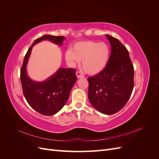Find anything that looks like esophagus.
<instances>
[{
  "label": "esophagus",
  "instance_id": "1",
  "mask_svg": "<svg viewBox=\"0 0 159 159\" xmlns=\"http://www.w3.org/2000/svg\"><path fill=\"white\" fill-rule=\"evenodd\" d=\"M76 75H77V78H84V75L81 74L80 71H77L76 72Z\"/></svg>",
  "mask_w": 159,
  "mask_h": 159
}]
</instances>
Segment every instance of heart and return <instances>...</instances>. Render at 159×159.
<instances>
[{
    "label": "heart",
    "instance_id": "heart-1",
    "mask_svg": "<svg viewBox=\"0 0 159 159\" xmlns=\"http://www.w3.org/2000/svg\"><path fill=\"white\" fill-rule=\"evenodd\" d=\"M110 50L104 42L83 41L77 42L72 50L66 51V60L71 66H75L82 61V68L90 75L102 71L109 60Z\"/></svg>",
    "mask_w": 159,
    "mask_h": 159
}]
</instances>
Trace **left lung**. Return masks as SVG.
I'll return each instance as SVG.
<instances>
[{"mask_svg":"<svg viewBox=\"0 0 159 159\" xmlns=\"http://www.w3.org/2000/svg\"><path fill=\"white\" fill-rule=\"evenodd\" d=\"M111 55L106 67L88 78V98L91 105L105 115L117 113L127 103L134 85V68L129 52L120 41L106 35Z\"/></svg>","mask_w":159,"mask_h":159,"instance_id":"8db88e82","label":"left lung"}]
</instances>
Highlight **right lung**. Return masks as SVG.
I'll list each match as a JSON object with an SVG mask.
<instances>
[{
  "label": "right lung",
  "mask_w": 159,
  "mask_h": 159,
  "mask_svg": "<svg viewBox=\"0 0 159 159\" xmlns=\"http://www.w3.org/2000/svg\"><path fill=\"white\" fill-rule=\"evenodd\" d=\"M64 36L44 35L38 38L28 49L20 70L23 94L27 102L39 113L53 115L61 109L68 101L70 91L77 80L75 70L60 68L52 75L42 81L32 80L27 73V64L33 46L43 40L61 46Z\"/></svg>",
  "instance_id": "add662e5"
}]
</instances>
